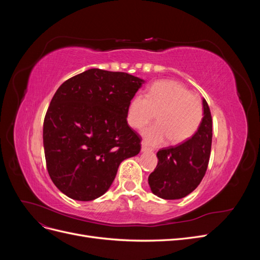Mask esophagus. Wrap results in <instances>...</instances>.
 Returning a JSON list of instances; mask_svg holds the SVG:
<instances>
[{"label":"esophagus","mask_w":260,"mask_h":260,"mask_svg":"<svg viewBox=\"0 0 260 260\" xmlns=\"http://www.w3.org/2000/svg\"><path fill=\"white\" fill-rule=\"evenodd\" d=\"M141 151H142V153H146V152H153V149L143 143L142 144V148H141Z\"/></svg>","instance_id":"1"}]
</instances>
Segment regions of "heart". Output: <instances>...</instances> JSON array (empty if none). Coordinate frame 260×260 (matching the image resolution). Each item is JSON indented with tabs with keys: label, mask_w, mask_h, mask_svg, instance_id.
Wrapping results in <instances>:
<instances>
[{
	"label": "heart",
	"mask_w": 260,
	"mask_h": 260,
	"mask_svg": "<svg viewBox=\"0 0 260 260\" xmlns=\"http://www.w3.org/2000/svg\"><path fill=\"white\" fill-rule=\"evenodd\" d=\"M155 113L158 122L142 131L144 142L156 146L170 138L171 143L181 144L198 132L203 119V105L183 84L160 80L151 85L146 96L137 94L131 99L127 121L132 128L141 129L154 119Z\"/></svg>",
	"instance_id": "1"
}]
</instances>
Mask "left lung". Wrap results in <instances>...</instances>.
Returning a JSON list of instances; mask_svg holds the SVG:
<instances>
[{"label":"left lung","instance_id":"1","mask_svg":"<svg viewBox=\"0 0 260 260\" xmlns=\"http://www.w3.org/2000/svg\"><path fill=\"white\" fill-rule=\"evenodd\" d=\"M202 101L203 119L198 132L182 144L157 152L158 164L148 177V185L160 199L185 198L205 176L211 151L212 121L206 100Z\"/></svg>","mask_w":260,"mask_h":260}]
</instances>
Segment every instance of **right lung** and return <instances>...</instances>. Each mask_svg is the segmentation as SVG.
<instances>
[{"label": "right lung", "instance_id": "obj_1", "mask_svg": "<svg viewBox=\"0 0 260 260\" xmlns=\"http://www.w3.org/2000/svg\"><path fill=\"white\" fill-rule=\"evenodd\" d=\"M145 81L98 68L70 78L55 92L43 123L49 175L68 198L88 202L107 192L122 160L140 153L127 121L131 99Z\"/></svg>", "mask_w": 260, "mask_h": 260}]
</instances>
